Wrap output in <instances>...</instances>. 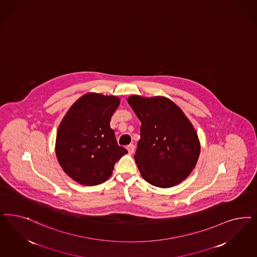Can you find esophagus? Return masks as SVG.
<instances>
[{"label": "esophagus", "mask_w": 257, "mask_h": 257, "mask_svg": "<svg viewBox=\"0 0 257 257\" xmlns=\"http://www.w3.org/2000/svg\"><path fill=\"white\" fill-rule=\"evenodd\" d=\"M126 149H127V151H128V153H130V154H133V152H134V149H135V148H134V146H133V145H128V146L126 147Z\"/></svg>", "instance_id": "esophagus-1"}]
</instances>
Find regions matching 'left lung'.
<instances>
[{
  "label": "left lung",
  "mask_w": 257,
  "mask_h": 257,
  "mask_svg": "<svg viewBox=\"0 0 257 257\" xmlns=\"http://www.w3.org/2000/svg\"><path fill=\"white\" fill-rule=\"evenodd\" d=\"M127 102L141 121L134 159L142 177L161 188L185 180L198 162L200 144L183 111L164 96L132 95Z\"/></svg>",
  "instance_id": "1"
}]
</instances>
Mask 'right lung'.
<instances>
[{"label":"right lung","instance_id":"obj_1","mask_svg":"<svg viewBox=\"0 0 257 257\" xmlns=\"http://www.w3.org/2000/svg\"><path fill=\"white\" fill-rule=\"evenodd\" d=\"M120 104L113 95L89 92L67 111L58 126L56 154L70 178L83 185H97L112 174L116 162L127 153L119 147L109 122Z\"/></svg>","mask_w":257,"mask_h":257}]
</instances>
